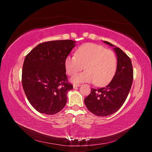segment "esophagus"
<instances>
[{
    "mask_svg": "<svg viewBox=\"0 0 152 152\" xmlns=\"http://www.w3.org/2000/svg\"><path fill=\"white\" fill-rule=\"evenodd\" d=\"M80 86V84H73L74 88H77V87H79Z\"/></svg>",
    "mask_w": 152,
    "mask_h": 152,
    "instance_id": "obj_1",
    "label": "esophagus"
}]
</instances>
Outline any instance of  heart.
Returning a JSON list of instances; mask_svg holds the SVG:
<instances>
[{"instance_id":"heart-1","label":"heart","mask_w":152,"mask_h":152,"mask_svg":"<svg viewBox=\"0 0 152 152\" xmlns=\"http://www.w3.org/2000/svg\"><path fill=\"white\" fill-rule=\"evenodd\" d=\"M117 57L113 51L103 46L88 43L81 45L76 55L65 59V68L69 76H74L84 68L83 72L72 79L74 82H94L96 86L109 83L116 73Z\"/></svg>"}]
</instances>
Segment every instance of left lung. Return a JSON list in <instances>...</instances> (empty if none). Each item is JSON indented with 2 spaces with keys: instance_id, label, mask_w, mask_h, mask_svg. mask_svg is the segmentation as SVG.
Returning <instances> with one entry per match:
<instances>
[{
  "instance_id": "8db88e82",
  "label": "left lung",
  "mask_w": 152,
  "mask_h": 152,
  "mask_svg": "<svg viewBox=\"0 0 152 152\" xmlns=\"http://www.w3.org/2000/svg\"><path fill=\"white\" fill-rule=\"evenodd\" d=\"M110 46L111 43L104 41ZM118 65L111 82L103 88H92L84 103L96 116L105 117L117 112L124 103L130 91L133 79V70L130 58L119 48H114Z\"/></svg>"
}]
</instances>
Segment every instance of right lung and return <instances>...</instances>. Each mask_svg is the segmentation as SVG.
Here are the masks:
<instances>
[{
  "label": "right lung",
  "mask_w": 152,
  "mask_h": 152,
  "mask_svg": "<svg viewBox=\"0 0 152 152\" xmlns=\"http://www.w3.org/2000/svg\"><path fill=\"white\" fill-rule=\"evenodd\" d=\"M75 42L56 40L39 43L25 58L22 85L31 106L38 112L54 115L64 109L67 92L73 88L66 74L65 59Z\"/></svg>",
  "instance_id": "right-lung-1"
}]
</instances>
